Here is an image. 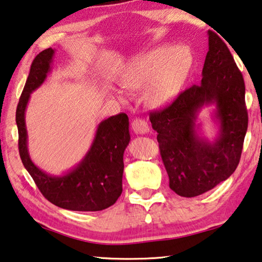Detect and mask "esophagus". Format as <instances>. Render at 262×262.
<instances>
[{
  "label": "esophagus",
  "instance_id": "1",
  "mask_svg": "<svg viewBox=\"0 0 262 262\" xmlns=\"http://www.w3.org/2000/svg\"><path fill=\"white\" fill-rule=\"evenodd\" d=\"M132 129L134 130L135 134H145L149 132L148 122L142 118H135L132 121Z\"/></svg>",
  "mask_w": 262,
  "mask_h": 262
}]
</instances>
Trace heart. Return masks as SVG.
Returning a JSON list of instances; mask_svg holds the SVG:
<instances>
[{"instance_id":"b5f03b06","label":"heart","mask_w":262,"mask_h":262,"mask_svg":"<svg viewBox=\"0 0 262 262\" xmlns=\"http://www.w3.org/2000/svg\"><path fill=\"white\" fill-rule=\"evenodd\" d=\"M189 66L190 55L184 48L159 46L128 62L120 74V83L127 90H140L145 86V103L158 107L178 94ZM118 95L125 98L121 91Z\"/></svg>"}]
</instances>
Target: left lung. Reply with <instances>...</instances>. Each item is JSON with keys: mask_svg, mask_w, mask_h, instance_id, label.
Wrapping results in <instances>:
<instances>
[{"mask_svg": "<svg viewBox=\"0 0 262 262\" xmlns=\"http://www.w3.org/2000/svg\"><path fill=\"white\" fill-rule=\"evenodd\" d=\"M201 84L178 95L170 105L150 112L170 188L193 198L227 180L241 161L248 115L245 83L224 41L212 31ZM216 105L220 135L208 142L197 135L194 120L205 104Z\"/></svg>", "mask_w": 262, "mask_h": 262, "instance_id": "obj_1", "label": "left lung"}]
</instances>
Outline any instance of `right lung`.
Segmentation results:
<instances>
[{
    "instance_id": "obj_1",
    "label": "right lung",
    "mask_w": 262,
    "mask_h": 262,
    "mask_svg": "<svg viewBox=\"0 0 262 262\" xmlns=\"http://www.w3.org/2000/svg\"><path fill=\"white\" fill-rule=\"evenodd\" d=\"M54 50L47 48L34 57L16 110L18 149L23 165L48 201L75 211H99L114 205L122 193L123 152L130 141L126 113L110 117L97 128L95 140L83 161L68 173L54 177L34 165L28 151L25 108L30 95L51 72Z\"/></svg>"
}]
</instances>
